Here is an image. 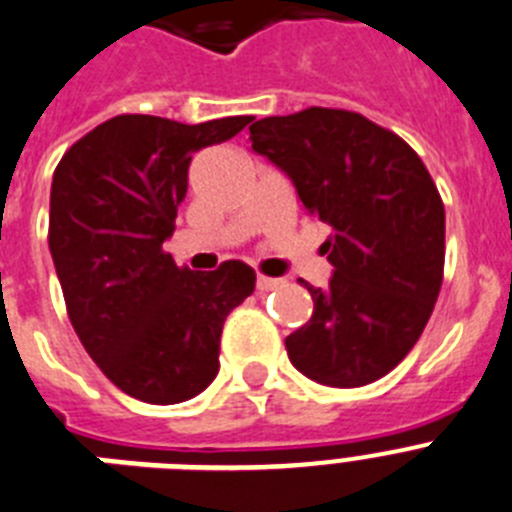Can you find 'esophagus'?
Instances as JSON below:
<instances>
[{
    "instance_id": "34e87169",
    "label": "esophagus",
    "mask_w": 512,
    "mask_h": 512,
    "mask_svg": "<svg viewBox=\"0 0 512 512\" xmlns=\"http://www.w3.org/2000/svg\"><path fill=\"white\" fill-rule=\"evenodd\" d=\"M281 286V281H278V278H268V275H257V281H255V288L260 293H265V291H273V288H278Z\"/></svg>"
}]
</instances>
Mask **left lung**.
<instances>
[{
    "label": "left lung",
    "mask_w": 512,
    "mask_h": 512,
    "mask_svg": "<svg viewBox=\"0 0 512 512\" xmlns=\"http://www.w3.org/2000/svg\"><path fill=\"white\" fill-rule=\"evenodd\" d=\"M252 149L293 180L311 216L332 226L335 275L306 281L314 311L286 337L288 358L324 386H366L415 348L446 262V211L428 167L366 115L306 108L250 126Z\"/></svg>",
    "instance_id": "obj_1"
}]
</instances>
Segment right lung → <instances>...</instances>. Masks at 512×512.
<instances>
[{"instance_id": "1", "label": "right lung", "mask_w": 512, "mask_h": 512, "mask_svg": "<svg viewBox=\"0 0 512 512\" xmlns=\"http://www.w3.org/2000/svg\"><path fill=\"white\" fill-rule=\"evenodd\" d=\"M250 121L115 115L71 144L53 172L48 247L71 327L128 397L185 402L219 373L221 330L255 291V270L239 260L211 273L177 268L162 244L188 193L193 151Z\"/></svg>"}]
</instances>
